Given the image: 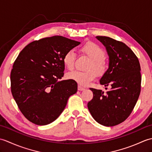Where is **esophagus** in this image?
<instances>
[{
    "instance_id": "34e87169",
    "label": "esophagus",
    "mask_w": 152,
    "mask_h": 152,
    "mask_svg": "<svg viewBox=\"0 0 152 152\" xmlns=\"http://www.w3.org/2000/svg\"><path fill=\"white\" fill-rule=\"evenodd\" d=\"M78 89L79 91H83V90H85V88H83V87L81 86H78Z\"/></svg>"
}]
</instances>
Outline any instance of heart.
<instances>
[{"mask_svg": "<svg viewBox=\"0 0 152 152\" xmlns=\"http://www.w3.org/2000/svg\"><path fill=\"white\" fill-rule=\"evenodd\" d=\"M81 51L91 59V62H90L88 67L90 70L87 71L73 70L67 74V78L75 81L80 85L87 86L94 80L96 76V72L92 69H94L99 73L104 72L105 62L103 58L105 53L101 46L91 42L83 45ZM75 58L76 53L73 50H69L64 55L63 63L69 70H72L74 68Z\"/></svg>", "mask_w": 152, "mask_h": 152, "instance_id": "heart-1", "label": "heart"}]
</instances>
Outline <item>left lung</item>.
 <instances>
[{"mask_svg": "<svg viewBox=\"0 0 152 152\" xmlns=\"http://www.w3.org/2000/svg\"><path fill=\"white\" fill-rule=\"evenodd\" d=\"M96 38L104 45L109 57L108 69L100 83L111 88L106 93L90 88L93 98L88 107L96 122L112 127L124 121L136 104L140 93V65L136 55L125 44L107 37Z\"/></svg>", "mask_w": 152, "mask_h": 152, "instance_id": "obj_1", "label": "left lung"}]
</instances>
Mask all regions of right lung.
<instances>
[{"label": "right lung", "mask_w": 152, "mask_h": 152, "mask_svg": "<svg viewBox=\"0 0 152 152\" xmlns=\"http://www.w3.org/2000/svg\"><path fill=\"white\" fill-rule=\"evenodd\" d=\"M80 44L61 36L34 41L19 53L11 71V91L18 107L28 121L46 125L59 117L70 96L78 90L64 75L66 51Z\"/></svg>", "instance_id": "add662e5"}]
</instances>
